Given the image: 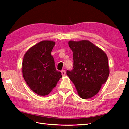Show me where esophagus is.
<instances>
[{"instance_id":"obj_1","label":"esophagus","mask_w":129,"mask_h":129,"mask_svg":"<svg viewBox=\"0 0 129 129\" xmlns=\"http://www.w3.org/2000/svg\"><path fill=\"white\" fill-rule=\"evenodd\" d=\"M61 74H62V75L63 76H64L65 75V73H66V72H65V70H61Z\"/></svg>"}]
</instances>
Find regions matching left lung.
Segmentation results:
<instances>
[{
	"instance_id": "1",
	"label": "left lung",
	"mask_w": 129,
	"mask_h": 129,
	"mask_svg": "<svg viewBox=\"0 0 129 129\" xmlns=\"http://www.w3.org/2000/svg\"><path fill=\"white\" fill-rule=\"evenodd\" d=\"M68 44L73 53V69L67 71V75L80 98L94 96L108 78V57L89 40L69 41Z\"/></svg>"
}]
</instances>
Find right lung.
Listing matches in <instances>:
<instances>
[{
	"label": "right lung",
	"mask_w": 129,
	"mask_h": 129,
	"mask_svg": "<svg viewBox=\"0 0 129 129\" xmlns=\"http://www.w3.org/2000/svg\"><path fill=\"white\" fill-rule=\"evenodd\" d=\"M55 44L53 41H42L30 48L24 56V80L32 91L40 96L48 95L62 78L51 55Z\"/></svg>",
	"instance_id": "1"
}]
</instances>
